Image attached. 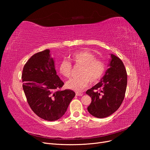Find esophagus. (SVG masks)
<instances>
[{
    "instance_id": "34e87169",
    "label": "esophagus",
    "mask_w": 150,
    "mask_h": 150,
    "mask_svg": "<svg viewBox=\"0 0 150 150\" xmlns=\"http://www.w3.org/2000/svg\"><path fill=\"white\" fill-rule=\"evenodd\" d=\"M76 96H83V93H81L76 92Z\"/></svg>"
}]
</instances>
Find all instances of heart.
<instances>
[{"mask_svg":"<svg viewBox=\"0 0 150 150\" xmlns=\"http://www.w3.org/2000/svg\"><path fill=\"white\" fill-rule=\"evenodd\" d=\"M71 62L75 66H81L79 77L71 79L66 84L68 89L80 91L87 87L91 82L97 83L101 79L106 69V65L100 59L96 58L94 54L86 50L76 52L72 54ZM70 61L64 59L59 65L60 74L66 78L72 75V66Z\"/></svg>","mask_w":150,"mask_h":150,"instance_id":"b5f03b06","label":"heart"}]
</instances>
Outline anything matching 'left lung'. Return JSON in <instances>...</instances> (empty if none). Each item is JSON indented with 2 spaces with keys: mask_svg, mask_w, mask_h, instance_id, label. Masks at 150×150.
<instances>
[{
  "mask_svg": "<svg viewBox=\"0 0 150 150\" xmlns=\"http://www.w3.org/2000/svg\"><path fill=\"white\" fill-rule=\"evenodd\" d=\"M111 56L110 67L101 81L86 92L92 100L88 111L98 118L114 113L120 107L125 96L127 86L125 67L119 57L113 54Z\"/></svg>",
  "mask_w": 150,
  "mask_h": 150,
  "instance_id": "1",
  "label": "left lung"
}]
</instances>
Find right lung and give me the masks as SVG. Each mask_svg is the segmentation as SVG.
<instances>
[{
	"mask_svg": "<svg viewBox=\"0 0 150 150\" xmlns=\"http://www.w3.org/2000/svg\"><path fill=\"white\" fill-rule=\"evenodd\" d=\"M49 53L46 49L31 56L24 66L22 81L31 110L42 119L52 121L64 115L75 93L60 90L64 83L56 74Z\"/></svg>",
	"mask_w": 150,
	"mask_h": 150,
	"instance_id": "right-lung-1",
	"label": "right lung"
}]
</instances>
